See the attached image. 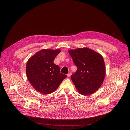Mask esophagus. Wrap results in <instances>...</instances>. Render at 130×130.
I'll list each match as a JSON object with an SVG mask.
<instances>
[{
    "label": "esophagus",
    "instance_id": "34e87169",
    "mask_svg": "<svg viewBox=\"0 0 130 130\" xmlns=\"http://www.w3.org/2000/svg\"><path fill=\"white\" fill-rule=\"evenodd\" d=\"M71 75V72H69V73H68L67 75V77H70V76Z\"/></svg>",
    "mask_w": 130,
    "mask_h": 130
}]
</instances>
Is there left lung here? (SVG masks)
<instances>
[{
	"label": "left lung",
	"mask_w": 130,
	"mask_h": 130,
	"mask_svg": "<svg viewBox=\"0 0 130 130\" xmlns=\"http://www.w3.org/2000/svg\"><path fill=\"white\" fill-rule=\"evenodd\" d=\"M77 67L71 76L72 82L81 95L93 94L102 85L105 75V66L102 55L87 48L69 50Z\"/></svg>",
	"instance_id": "obj_1"
}]
</instances>
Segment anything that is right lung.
Instances as JSON below:
<instances>
[{"instance_id": "right-lung-1", "label": "right lung", "mask_w": 130, "mask_h": 130, "mask_svg": "<svg viewBox=\"0 0 130 130\" xmlns=\"http://www.w3.org/2000/svg\"><path fill=\"white\" fill-rule=\"evenodd\" d=\"M60 52V49H42L27 62V78L32 86L42 94L52 93L67 77L66 75L60 72V67L53 63Z\"/></svg>"}]
</instances>
